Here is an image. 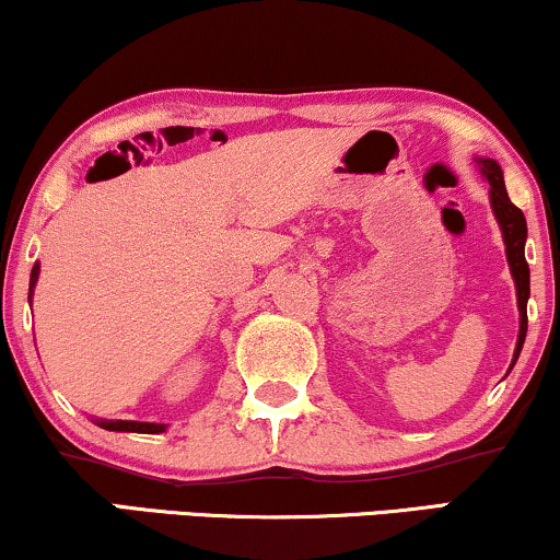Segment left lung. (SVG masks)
Instances as JSON below:
<instances>
[{
  "label": "left lung",
  "mask_w": 560,
  "mask_h": 560,
  "mask_svg": "<svg viewBox=\"0 0 560 560\" xmlns=\"http://www.w3.org/2000/svg\"><path fill=\"white\" fill-rule=\"evenodd\" d=\"M480 175L488 180L491 186V209L493 217H497L501 235H504V245H506V260H509V271L514 276V287H516V304H520V338H516V349H514V359H520L522 343H525L527 336V300H529V266L525 260V243H527V222L525 214L514 207L512 198L506 194L504 186V173H501L497 160L488 158H476ZM509 366V370H512Z\"/></svg>",
  "instance_id": "8db88e82"
}]
</instances>
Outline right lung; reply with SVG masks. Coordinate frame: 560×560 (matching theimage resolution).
I'll use <instances>...</instances> for the list:
<instances>
[{"mask_svg": "<svg viewBox=\"0 0 560 560\" xmlns=\"http://www.w3.org/2000/svg\"><path fill=\"white\" fill-rule=\"evenodd\" d=\"M38 273H40V266L35 264L31 271V294H27V300L33 296V287L35 281H38ZM97 427L108 431H133V434H160V431H165V423H147V421H97Z\"/></svg>", "mask_w": 560, "mask_h": 560, "instance_id": "obj_1", "label": "right lung"}]
</instances>
